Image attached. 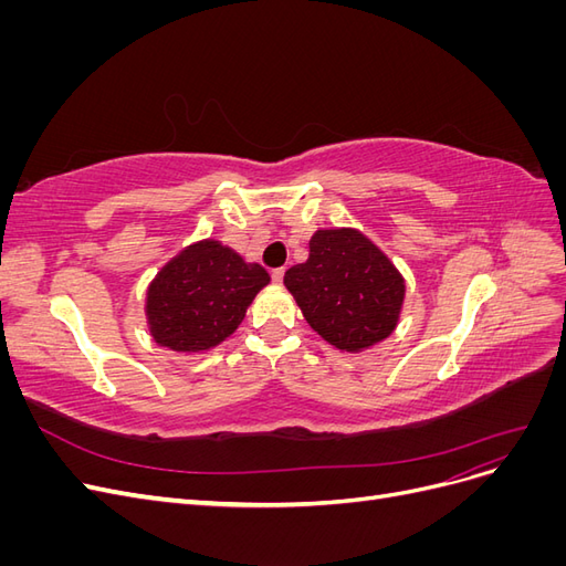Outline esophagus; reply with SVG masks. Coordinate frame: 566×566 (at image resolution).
I'll return each instance as SVG.
<instances>
[{"label":"esophagus","mask_w":566,"mask_h":566,"mask_svg":"<svg viewBox=\"0 0 566 566\" xmlns=\"http://www.w3.org/2000/svg\"><path fill=\"white\" fill-rule=\"evenodd\" d=\"M283 276H285V269H273L271 271V281L273 283H283Z\"/></svg>","instance_id":"34e87169"}]
</instances>
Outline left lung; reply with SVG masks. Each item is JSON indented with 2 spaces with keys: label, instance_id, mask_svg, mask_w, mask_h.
Here are the masks:
<instances>
[{
  "label": "left lung",
  "instance_id": "left-lung-1",
  "mask_svg": "<svg viewBox=\"0 0 566 566\" xmlns=\"http://www.w3.org/2000/svg\"><path fill=\"white\" fill-rule=\"evenodd\" d=\"M306 323L333 347L361 352L397 328L406 285L387 254L356 229H323L310 260L283 279Z\"/></svg>",
  "mask_w": 566,
  "mask_h": 566
}]
</instances>
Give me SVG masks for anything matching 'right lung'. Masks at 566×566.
<instances>
[{
    "label": "right lung",
    "instance_id": "obj_1",
    "mask_svg": "<svg viewBox=\"0 0 566 566\" xmlns=\"http://www.w3.org/2000/svg\"><path fill=\"white\" fill-rule=\"evenodd\" d=\"M269 281L260 264H248L212 238L188 245L148 285V331L172 352L212 349L241 325Z\"/></svg>",
    "mask_w": 566,
    "mask_h": 566
}]
</instances>
